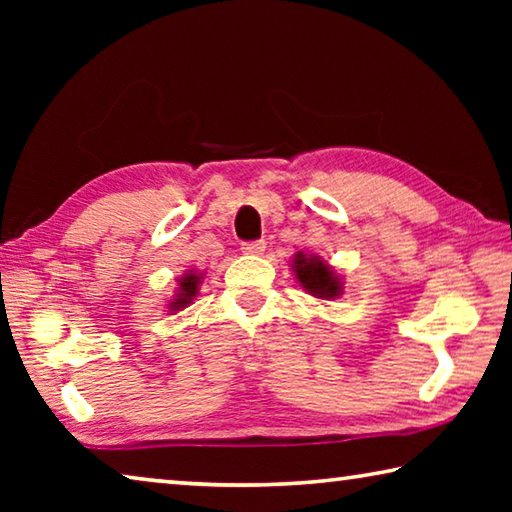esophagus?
I'll list each match as a JSON object with an SVG mask.
<instances>
[{
  "label": "esophagus",
  "instance_id": "esophagus-1",
  "mask_svg": "<svg viewBox=\"0 0 512 512\" xmlns=\"http://www.w3.org/2000/svg\"><path fill=\"white\" fill-rule=\"evenodd\" d=\"M264 250H266V241L264 239L244 241V244H241V253H246V255H262Z\"/></svg>",
  "mask_w": 512,
  "mask_h": 512
}]
</instances>
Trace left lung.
Segmentation results:
<instances>
[{"mask_svg": "<svg viewBox=\"0 0 512 512\" xmlns=\"http://www.w3.org/2000/svg\"><path fill=\"white\" fill-rule=\"evenodd\" d=\"M293 271H296L300 284L311 293V296L323 300L341 296L339 277L329 271V266L320 257H305L302 253L296 255V259H293Z\"/></svg>", "mask_w": 512, "mask_h": 512, "instance_id": "1", "label": "left lung"}]
</instances>
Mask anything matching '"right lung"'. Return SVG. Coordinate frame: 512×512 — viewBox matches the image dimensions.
<instances>
[{
	"label": "right lung",
	"instance_id": "obj_1",
	"mask_svg": "<svg viewBox=\"0 0 512 512\" xmlns=\"http://www.w3.org/2000/svg\"><path fill=\"white\" fill-rule=\"evenodd\" d=\"M198 282H201V277H198L196 273H187L183 280H180L176 302H171L173 311H178L180 307H187L189 302H192V298L198 293Z\"/></svg>",
	"mask_w": 512,
	"mask_h": 512
}]
</instances>
